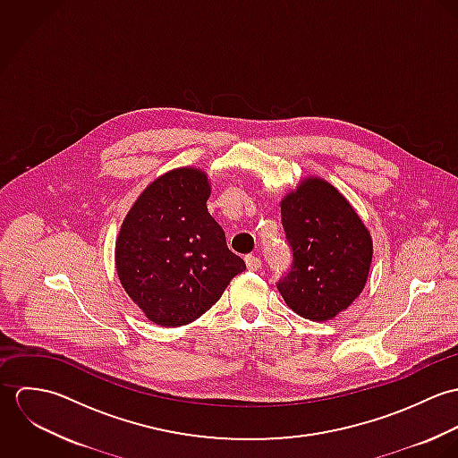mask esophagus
<instances>
[{
    "label": "esophagus",
    "mask_w": 458,
    "mask_h": 458,
    "mask_svg": "<svg viewBox=\"0 0 458 458\" xmlns=\"http://www.w3.org/2000/svg\"><path fill=\"white\" fill-rule=\"evenodd\" d=\"M245 262H247V267H249L250 271H258V269L261 267L262 264L261 259H259L258 256H252V254L245 258Z\"/></svg>",
    "instance_id": "obj_1"
}]
</instances>
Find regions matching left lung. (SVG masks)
I'll list each match as a JSON object with an SVG mask.
<instances>
[{
  "mask_svg": "<svg viewBox=\"0 0 458 458\" xmlns=\"http://www.w3.org/2000/svg\"><path fill=\"white\" fill-rule=\"evenodd\" d=\"M280 216L293 262L276 289L301 318L333 319L365 287L372 261L367 227L342 194L319 178L305 180L285 196Z\"/></svg>",
  "mask_w": 458,
  "mask_h": 458,
  "instance_id": "1",
  "label": "left lung"
}]
</instances>
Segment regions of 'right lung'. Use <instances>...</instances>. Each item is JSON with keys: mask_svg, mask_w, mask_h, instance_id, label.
Returning a JSON list of instances; mask_svg holds the SVG:
<instances>
[{"mask_svg": "<svg viewBox=\"0 0 458 458\" xmlns=\"http://www.w3.org/2000/svg\"><path fill=\"white\" fill-rule=\"evenodd\" d=\"M208 178L183 167L155 180L129 211L116 269L133 303L160 327H183L209 310L245 261L208 213Z\"/></svg>", "mask_w": 458, "mask_h": 458, "instance_id": "obj_1", "label": "right lung"}]
</instances>
